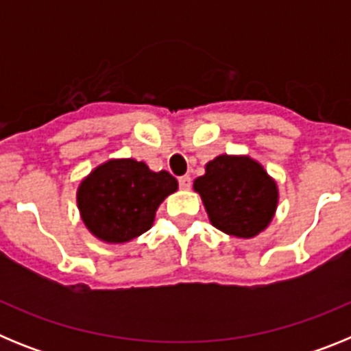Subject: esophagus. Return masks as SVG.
<instances>
[{
    "label": "esophagus",
    "mask_w": 351,
    "mask_h": 351,
    "mask_svg": "<svg viewBox=\"0 0 351 351\" xmlns=\"http://www.w3.org/2000/svg\"><path fill=\"white\" fill-rule=\"evenodd\" d=\"M179 186H181L182 190H190V188H191V178H190V176H181V178H179Z\"/></svg>",
    "instance_id": "34e87169"
}]
</instances>
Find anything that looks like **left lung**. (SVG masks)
Listing matches in <instances>:
<instances>
[{"label":"left lung","instance_id":"obj_1","mask_svg":"<svg viewBox=\"0 0 351 351\" xmlns=\"http://www.w3.org/2000/svg\"><path fill=\"white\" fill-rule=\"evenodd\" d=\"M193 188L202 197L210 223L235 237L262 232L278 206L276 182L251 158H214Z\"/></svg>","mask_w":351,"mask_h":351}]
</instances>
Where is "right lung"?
<instances>
[{"mask_svg": "<svg viewBox=\"0 0 351 351\" xmlns=\"http://www.w3.org/2000/svg\"><path fill=\"white\" fill-rule=\"evenodd\" d=\"M178 190L169 172L144 161H107L79 186L77 204L89 230L107 243H126L147 232L158 206Z\"/></svg>", "mask_w": 351, "mask_h": 351, "instance_id": "add662e5", "label": "right lung"}]
</instances>
